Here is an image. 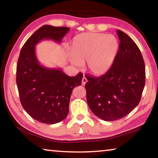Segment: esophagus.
Segmentation results:
<instances>
[{
  "label": "esophagus",
  "instance_id": "1",
  "mask_svg": "<svg viewBox=\"0 0 158 158\" xmlns=\"http://www.w3.org/2000/svg\"><path fill=\"white\" fill-rule=\"evenodd\" d=\"M88 81V80H87V79L85 78V77H83V79H82V81H81V83H82V85H85V83H86Z\"/></svg>",
  "mask_w": 158,
  "mask_h": 158
}]
</instances>
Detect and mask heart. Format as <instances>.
<instances>
[{"instance_id":"heart-1","label":"heart","mask_w":158,"mask_h":158,"mask_svg":"<svg viewBox=\"0 0 158 158\" xmlns=\"http://www.w3.org/2000/svg\"><path fill=\"white\" fill-rule=\"evenodd\" d=\"M118 49V40L114 35L81 33L74 37L72 41L70 61L79 67L86 61L87 68L90 73L100 75L110 69Z\"/></svg>"}]
</instances>
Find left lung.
I'll use <instances>...</instances> for the list:
<instances>
[{
    "instance_id": "left-lung-1",
    "label": "left lung",
    "mask_w": 158,
    "mask_h": 158,
    "mask_svg": "<svg viewBox=\"0 0 158 158\" xmlns=\"http://www.w3.org/2000/svg\"><path fill=\"white\" fill-rule=\"evenodd\" d=\"M119 49L113 65L102 76L86 75V99L90 110L105 121L121 119L139 103L145 85V64L130 37L117 30Z\"/></svg>"
}]
</instances>
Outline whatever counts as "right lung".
<instances>
[{
    "instance_id": "add662e5",
    "label": "right lung",
    "mask_w": 158,
    "mask_h": 158,
    "mask_svg": "<svg viewBox=\"0 0 158 158\" xmlns=\"http://www.w3.org/2000/svg\"><path fill=\"white\" fill-rule=\"evenodd\" d=\"M69 31L68 27L42 26L25 42L18 59L16 80L21 104L33 119L43 123L55 124L67 117L72 92L81 84L83 74L69 77L60 68L41 65L35 45L42 40L60 43Z\"/></svg>"
}]
</instances>
